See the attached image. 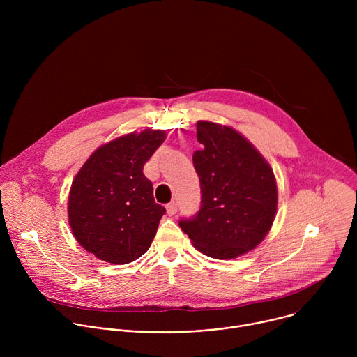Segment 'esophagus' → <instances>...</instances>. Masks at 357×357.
Listing matches in <instances>:
<instances>
[{
  "mask_svg": "<svg viewBox=\"0 0 357 357\" xmlns=\"http://www.w3.org/2000/svg\"><path fill=\"white\" fill-rule=\"evenodd\" d=\"M165 209H167V213L169 216H174L176 213V211H178V206H176L175 202H171V203H168V205L165 206Z\"/></svg>",
  "mask_w": 357,
  "mask_h": 357,
  "instance_id": "34e87169",
  "label": "esophagus"
}]
</instances>
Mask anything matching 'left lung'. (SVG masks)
Returning <instances> with one entry per match:
<instances>
[{
    "mask_svg": "<svg viewBox=\"0 0 357 357\" xmlns=\"http://www.w3.org/2000/svg\"><path fill=\"white\" fill-rule=\"evenodd\" d=\"M193 152L202 205L179 226L192 244L218 260L236 259L256 248L268 234L278 205L273 168L233 127L199 120Z\"/></svg>",
    "mask_w": 357,
    "mask_h": 357,
    "instance_id": "1",
    "label": "left lung"
}]
</instances>
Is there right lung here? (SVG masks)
<instances>
[{"mask_svg":"<svg viewBox=\"0 0 357 357\" xmlns=\"http://www.w3.org/2000/svg\"><path fill=\"white\" fill-rule=\"evenodd\" d=\"M146 128L98 146L76 174L68 199L69 226L77 243L100 260L128 264L149 248L165 209L142 174L165 141Z\"/></svg>","mask_w":357,"mask_h":357,"instance_id":"add662e5","label":"right lung"}]
</instances>
